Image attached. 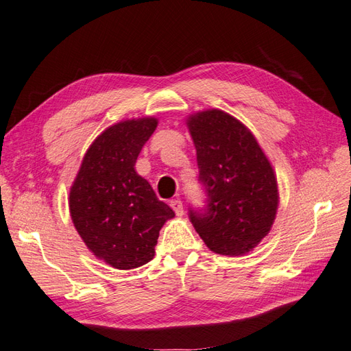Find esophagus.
<instances>
[{
  "instance_id": "esophagus-1",
  "label": "esophagus",
  "mask_w": 351,
  "mask_h": 351,
  "mask_svg": "<svg viewBox=\"0 0 351 351\" xmlns=\"http://www.w3.org/2000/svg\"><path fill=\"white\" fill-rule=\"evenodd\" d=\"M170 208H172L175 210V213L178 215V217H182L184 215V206H182V202L179 199H175V200H170Z\"/></svg>"
}]
</instances>
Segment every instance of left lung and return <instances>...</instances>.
I'll use <instances>...</instances> for the list:
<instances>
[{"label":"left lung","instance_id":"obj_1","mask_svg":"<svg viewBox=\"0 0 351 351\" xmlns=\"http://www.w3.org/2000/svg\"><path fill=\"white\" fill-rule=\"evenodd\" d=\"M197 151L204 212L190 210L195 231L212 252L239 256L271 230L278 208L274 169L246 125L221 110L186 117Z\"/></svg>","mask_w":351,"mask_h":351}]
</instances>
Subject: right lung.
<instances>
[{
    "mask_svg": "<svg viewBox=\"0 0 351 351\" xmlns=\"http://www.w3.org/2000/svg\"><path fill=\"white\" fill-rule=\"evenodd\" d=\"M156 117L115 123L92 142L69 190V213L87 249L119 269L149 263L165 222L175 212L136 173L141 149L157 129Z\"/></svg>",
    "mask_w": 351,
    "mask_h": 351,
    "instance_id": "add662e5",
    "label": "right lung"
}]
</instances>
